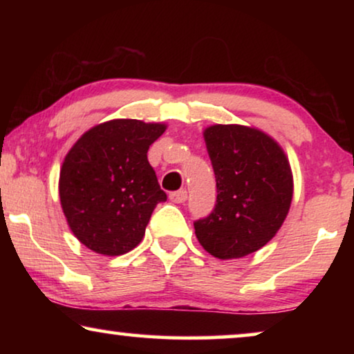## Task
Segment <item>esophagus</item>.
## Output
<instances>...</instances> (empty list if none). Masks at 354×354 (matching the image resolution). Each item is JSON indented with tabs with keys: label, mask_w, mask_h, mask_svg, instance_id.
Segmentation results:
<instances>
[{
	"label": "esophagus",
	"mask_w": 354,
	"mask_h": 354,
	"mask_svg": "<svg viewBox=\"0 0 354 354\" xmlns=\"http://www.w3.org/2000/svg\"><path fill=\"white\" fill-rule=\"evenodd\" d=\"M169 198H171V201H174V203H185L188 198V193H187V190L172 192L171 195H169Z\"/></svg>",
	"instance_id": "1"
}]
</instances>
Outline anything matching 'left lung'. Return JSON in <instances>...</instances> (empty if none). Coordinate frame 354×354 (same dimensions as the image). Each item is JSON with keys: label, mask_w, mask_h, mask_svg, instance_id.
I'll list each match as a JSON object with an SVG mask.
<instances>
[{"label": "left lung", "mask_w": 354, "mask_h": 354, "mask_svg": "<svg viewBox=\"0 0 354 354\" xmlns=\"http://www.w3.org/2000/svg\"><path fill=\"white\" fill-rule=\"evenodd\" d=\"M203 135L217 198L211 214L193 224L196 239L214 258H243L282 227L292 205V169L280 145L258 129L217 124Z\"/></svg>", "instance_id": "left-lung-1"}]
</instances>
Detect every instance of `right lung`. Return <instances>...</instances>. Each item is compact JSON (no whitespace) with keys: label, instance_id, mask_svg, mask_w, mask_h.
Returning <instances> with one entry per match:
<instances>
[{"label":"right lung","instance_id":"right-lung-1","mask_svg":"<svg viewBox=\"0 0 354 354\" xmlns=\"http://www.w3.org/2000/svg\"><path fill=\"white\" fill-rule=\"evenodd\" d=\"M164 124L114 119L77 140L62 162L59 198L64 216L82 245L100 254L133 250L158 203L166 201L148 149Z\"/></svg>","mask_w":354,"mask_h":354}]
</instances>
